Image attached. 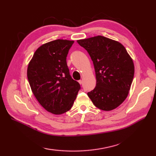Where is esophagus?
<instances>
[{"label": "esophagus", "instance_id": "1", "mask_svg": "<svg viewBox=\"0 0 156 156\" xmlns=\"http://www.w3.org/2000/svg\"><path fill=\"white\" fill-rule=\"evenodd\" d=\"M78 82H79V84H82V83H83V81L80 80L78 81Z\"/></svg>", "mask_w": 156, "mask_h": 156}]
</instances>
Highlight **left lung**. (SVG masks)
<instances>
[{
  "instance_id": "8db88e82",
  "label": "left lung",
  "mask_w": 156,
  "mask_h": 156,
  "mask_svg": "<svg viewBox=\"0 0 156 156\" xmlns=\"http://www.w3.org/2000/svg\"><path fill=\"white\" fill-rule=\"evenodd\" d=\"M77 42L88 51L95 69L97 84L88 97L99 109L113 110L129 94L134 76L133 60L121 44L103 36Z\"/></svg>"
}]
</instances>
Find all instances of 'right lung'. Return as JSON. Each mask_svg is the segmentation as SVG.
I'll use <instances>...</instances> for the list:
<instances>
[{"label":"right lung","instance_id":"1","mask_svg":"<svg viewBox=\"0 0 156 156\" xmlns=\"http://www.w3.org/2000/svg\"><path fill=\"white\" fill-rule=\"evenodd\" d=\"M74 41L57 39L40 46L27 68V78L36 99L46 111L55 115L68 111L80 89L73 80L66 57Z\"/></svg>","mask_w":156,"mask_h":156}]
</instances>
